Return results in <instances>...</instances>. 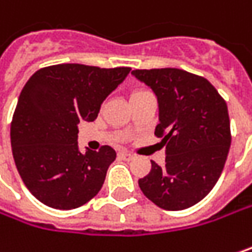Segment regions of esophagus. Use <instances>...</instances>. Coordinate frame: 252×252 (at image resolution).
I'll return each mask as SVG.
<instances>
[{
  "label": "esophagus",
  "mask_w": 252,
  "mask_h": 252,
  "mask_svg": "<svg viewBox=\"0 0 252 252\" xmlns=\"http://www.w3.org/2000/svg\"><path fill=\"white\" fill-rule=\"evenodd\" d=\"M118 157L123 158V160H131L134 156H132L131 153H128V151H120V153H118Z\"/></svg>",
  "instance_id": "1"
}]
</instances>
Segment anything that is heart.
<instances>
[{
	"label": "heart",
	"instance_id": "1",
	"mask_svg": "<svg viewBox=\"0 0 252 252\" xmlns=\"http://www.w3.org/2000/svg\"><path fill=\"white\" fill-rule=\"evenodd\" d=\"M137 92H138V91H137Z\"/></svg>",
	"mask_w": 252,
	"mask_h": 252
}]
</instances>
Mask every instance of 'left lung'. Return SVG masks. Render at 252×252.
Listing matches in <instances>:
<instances>
[{"mask_svg": "<svg viewBox=\"0 0 252 252\" xmlns=\"http://www.w3.org/2000/svg\"><path fill=\"white\" fill-rule=\"evenodd\" d=\"M135 78L158 101L154 134L166 146V163L151 161L138 180L143 193L166 211L200 202L217 185L231 146L228 106L208 79L182 69H137Z\"/></svg>", "mask_w": 252, "mask_h": 252, "instance_id": "1", "label": "left lung"}]
</instances>
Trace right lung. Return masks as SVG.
Returning <instances> with one entry per match:
<instances>
[{
  "label": "right lung",
  "mask_w": 252,
  "mask_h": 252,
  "mask_svg": "<svg viewBox=\"0 0 252 252\" xmlns=\"http://www.w3.org/2000/svg\"><path fill=\"white\" fill-rule=\"evenodd\" d=\"M129 70L63 63L37 70L24 85L11 121L12 156L24 185L41 203L69 211L101 190L117 153L109 146L80 153L78 124L98 117Z\"/></svg>",
  "instance_id": "obj_1"
}]
</instances>
